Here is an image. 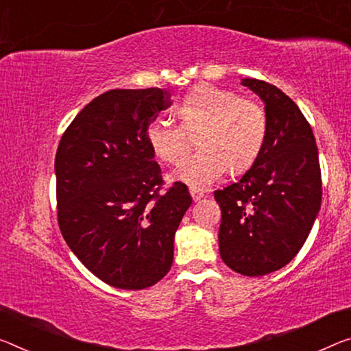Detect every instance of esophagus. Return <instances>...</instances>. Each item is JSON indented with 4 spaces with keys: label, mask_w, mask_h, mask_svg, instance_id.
I'll list each match as a JSON object with an SVG mask.
<instances>
[{
    "label": "esophagus",
    "mask_w": 351,
    "mask_h": 351,
    "mask_svg": "<svg viewBox=\"0 0 351 351\" xmlns=\"http://www.w3.org/2000/svg\"><path fill=\"white\" fill-rule=\"evenodd\" d=\"M190 193H191V197L194 202L201 201L202 197H206V193H204L202 190H197V188H190Z\"/></svg>",
    "instance_id": "obj_1"
}]
</instances>
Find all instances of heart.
I'll use <instances>...</instances> for the list:
<instances>
[{
    "instance_id": "obj_1",
    "label": "heart",
    "mask_w": 351,
    "mask_h": 351,
    "mask_svg": "<svg viewBox=\"0 0 351 351\" xmlns=\"http://www.w3.org/2000/svg\"><path fill=\"white\" fill-rule=\"evenodd\" d=\"M180 125L155 119L145 138L157 157L179 165L188 154V134H199L201 152L179 166L172 179L191 188H206L226 171L240 174L251 168L267 139L268 121L263 108L251 99H240L234 90L199 84L177 105Z\"/></svg>"
}]
</instances>
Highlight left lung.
<instances>
[{"label": "left lung", "mask_w": 351, "mask_h": 351, "mask_svg": "<svg viewBox=\"0 0 351 351\" xmlns=\"http://www.w3.org/2000/svg\"><path fill=\"white\" fill-rule=\"evenodd\" d=\"M241 84L265 104L268 130L251 169L215 191L221 208L219 254L234 271L263 276L298 254L319 217V149L309 122L281 89L254 78Z\"/></svg>", "instance_id": "1"}]
</instances>
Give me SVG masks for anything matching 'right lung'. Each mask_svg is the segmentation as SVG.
<instances>
[{"mask_svg": "<svg viewBox=\"0 0 351 351\" xmlns=\"http://www.w3.org/2000/svg\"><path fill=\"white\" fill-rule=\"evenodd\" d=\"M169 105L158 88L108 90L78 112L58 145L59 229L80 262L116 289L141 290L166 276L193 202L180 182L158 193L161 169L145 132Z\"/></svg>", "mask_w": 351, "mask_h": 351, "instance_id": "add662e5", "label": "right lung"}]
</instances>
